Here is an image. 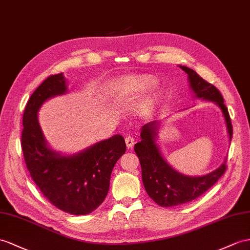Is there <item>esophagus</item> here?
Masks as SVG:
<instances>
[{
	"instance_id": "obj_1",
	"label": "esophagus",
	"mask_w": 250,
	"mask_h": 250,
	"mask_svg": "<svg viewBox=\"0 0 250 250\" xmlns=\"http://www.w3.org/2000/svg\"><path fill=\"white\" fill-rule=\"evenodd\" d=\"M125 143H126L127 148H131L133 144H135V139H133V137L131 136H127L125 138Z\"/></svg>"
}]
</instances>
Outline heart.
Instances as JSON below:
<instances>
[{
    "mask_svg": "<svg viewBox=\"0 0 250 250\" xmlns=\"http://www.w3.org/2000/svg\"><path fill=\"white\" fill-rule=\"evenodd\" d=\"M155 86L156 82L149 77H129L122 83L121 89L123 90L124 93H139L146 92V91L153 89ZM158 100H159L158 95L151 97L145 103L144 107L146 109L153 108L157 104Z\"/></svg>",
    "mask_w": 250,
    "mask_h": 250,
    "instance_id": "b5f03b06",
    "label": "heart"
}]
</instances>
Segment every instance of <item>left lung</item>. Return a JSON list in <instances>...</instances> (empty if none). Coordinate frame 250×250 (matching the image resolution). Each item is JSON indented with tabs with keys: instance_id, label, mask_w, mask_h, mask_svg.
I'll return each mask as SVG.
<instances>
[{
	"instance_id": "8db88e82",
	"label": "left lung",
	"mask_w": 250,
	"mask_h": 250,
	"mask_svg": "<svg viewBox=\"0 0 250 250\" xmlns=\"http://www.w3.org/2000/svg\"><path fill=\"white\" fill-rule=\"evenodd\" d=\"M179 66L188 74L190 87L195 96L198 99L214 102L221 108L226 121L228 136L231 140L233 132L232 124L220 91L212 83L206 82L194 70L185 65ZM158 126L159 123L157 121L145 124L140 135L141 141L135 145V151L141 164L145 191L156 204L161 207H173L190 203L216 184L226 171L227 159L215 171L205 176L191 177L180 174L168 166L160 153L156 143Z\"/></svg>"
}]
</instances>
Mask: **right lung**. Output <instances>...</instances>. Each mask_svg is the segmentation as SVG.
I'll list each match as a JSON object with an SVG mask.
<instances>
[{
	"instance_id": "right-lung-1",
	"label": "right lung",
	"mask_w": 250,
	"mask_h": 250,
	"mask_svg": "<svg viewBox=\"0 0 250 250\" xmlns=\"http://www.w3.org/2000/svg\"><path fill=\"white\" fill-rule=\"evenodd\" d=\"M65 92L62 73L48 76L35 90L23 113L21 146L30 177L43 196L60 210L83 215L104 202L113 167L126 151V144L123 137L115 135L72 156L48 147L38 110L46 100Z\"/></svg>"
}]
</instances>
